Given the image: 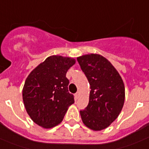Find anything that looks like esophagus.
Instances as JSON below:
<instances>
[{
  "instance_id": "esophagus-1",
  "label": "esophagus",
  "mask_w": 149,
  "mask_h": 149,
  "mask_svg": "<svg viewBox=\"0 0 149 149\" xmlns=\"http://www.w3.org/2000/svg\"><path fill=\"white\" fill-rule=\"evenodd\" d=\"M74 97H75V99L77 100V98H78V97H79V92H77V93L74 94Z\"/></svg>"
}]
</instances>
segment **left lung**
Listing matches in <instances>:
<instances>
[{
  "label": "left lung",
  "mask_w": 149,
  "mask_h": 149,
  "mask_svg": "<svg viewBox=\"0 0 149 149\" xmlns=\"http://www.w3.org/2000/svg\"><path fill=\"white\" fill-rule=\"evenodd\" d=\"M91 86L88 107L80 111L87 127L94 131L107 128L118 117L125 100L121 76L106 58L89 54L77 58Z\"/></svg>",
  "instance_id": "left-lung-1"
}]
</instances>
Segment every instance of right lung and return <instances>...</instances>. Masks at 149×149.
Wrapping results in <instances>:
<instances>
[{"label":"right lung","instance_id":"1","mask_svg":"<svg viewBox=\"0 0 149 149\" xmlns=\"http://www.w3.org/2000/svg\"><path fill=\"white\" fill-rule=\"evenodd\" d=\"M75 59L61 55L48 57L30 72L23 88L26 110L35 123L51 129L62 121L68 107L74 104L68 89V70Z\"/></svg>","mask_w":149,"mask_h":149}]
</instances>
